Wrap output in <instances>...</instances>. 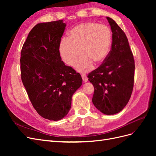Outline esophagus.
<instances>
[{"label":"esophagus","instance_id":"1","mask_svg":"<svg viewBox=\"0 0 156 156\" xmlns=\"http://www.w3.org/2000/svg\"><path fill=\"white\" fill-rule=\"evenodd\" d=\"M81 77H82V79H83L84 82H87V81H88V78H87V77L86 74L82 73V74H81Z\"/></svg>","mask_w":156,"mask_h":156}]
</instances>
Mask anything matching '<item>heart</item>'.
<instances>
[{
    "instance_id": "obj_1",
    "label": "heart",
    "mask_w": 156,
    "mask_h": 156,
    "mask_svg": "<svg viewBox=\"0 0 156 156\" xmlns=\"http://www.w3.org/2000/svg\"><path fill=\"white\" fill-rule=\"evenodd\" d=\"M111 33L104 25L87 22L73 27L68 33V38L61 40L59 53L64 62L73 66L80 54L82 56L75 65L79 72L92 69L94 63H102L109 52Z\"/></svg>"
}]
</instances>
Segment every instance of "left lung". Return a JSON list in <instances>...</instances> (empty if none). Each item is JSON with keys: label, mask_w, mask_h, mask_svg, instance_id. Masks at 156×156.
I'll list each match as a JSON object with an SVG mask.
<instances>
[{"label": "left lung", "mask_w": 156, "mask_h": 156, "mask_svg": "<svg viewBox=\"0 0 156 156\" xmlns=\"http://www.w3.org/2000/svg\"><path fill=\"white\" fill-rule=\"evenodd\" d=\"M107 20L112 32L111 50L88 78L94 88L93 104L103 114L112 115L123 109L131 98L135 61L124 31L112 19Z\"/></svg>", "instance_id": "1"}]
</instances>
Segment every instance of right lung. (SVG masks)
I'll return each mask as SVG.
<instances>
[{"label": "right lung", "mask_w": 156, "mask_h": 156, "mask_svg": "<svg viewBox=\"0 0 156 156\" xmlns=\"http://www.w3.org/2000/svg\"><path fill=\"white\" fill-rule=\"evenodd\" d=\"M63 20L41 23L33 27L21 52V75L28 96L38 114L57 121L67 115L72 98L82 85L81 75L62 61Z\"/></svg>", "instance_id": "add662e5"}]
</instances>
